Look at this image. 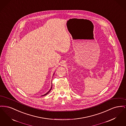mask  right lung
Masks as SVG:
<instances>
[{
	"mask_svg": "<svg viewBox=\"0 0 126 126\" xmlns=\"http://www.w3.org/2000/svg\"><path fill=\"white\" fill-rule=\"evenodd\" d=\"M54 74H53V76H54ZM52 85H51V88H50V90H49V91H48V92H47V93H46V94H43V95H42V96H44V95H47V94H48V93H49V92H50V91H51V89H52Z\"/></svg>",
	"mask_w": 126,
	"mask_h": 126,
	"instance_id": "1",
	"label": "right lung"
}]
</instances>
